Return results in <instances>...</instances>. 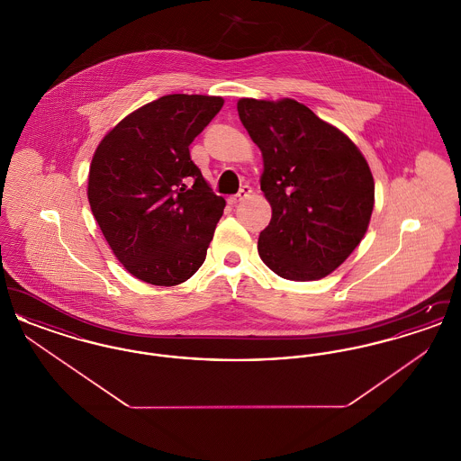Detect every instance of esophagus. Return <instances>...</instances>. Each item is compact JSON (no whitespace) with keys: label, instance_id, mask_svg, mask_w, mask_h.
I'll return each instance as SVG.
<instances>
[{"label":"esophagus","instance_id":"obj_1","mask_svg":"<svg viewBox=\"0 0 461 461\" xmlns=\"http://www.w3.org/2000/svg\"><path fill=\"white\" fill-rule=\"evenodd\" d=\"M250 194H252V188L249 186V185H243L240 188V192L237 194V195H231V197L228 198V203H231V205H237L239 202L241 200H245L247 197H250Z\"/></svg>","mask_w":461,"mask_h":461}]
</instances>
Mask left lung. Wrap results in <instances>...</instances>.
Returning a JSON list of instances; mask_svg holds the SVG:
<instances>
[{
	"instance_id": "8db88e82",
	"label": "left lung",
	"mask_w": 461,
	"mask_h": 461,
	"mask_svg": "<svg viewBox=\"0 0 461 461\" xmlns=\"http://www.w3.org/2000/svg\"><path fill=\"white\" fill-rule=\"evenodd\" d=\"M237 109L263 154L261 190L273 211L259 235V258L286 280L327 276L370 224L375 181L365 155L292 98H240Z\"/></svg>"
}]
</instances>
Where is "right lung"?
<instances>
[{
	"instance_id": "obj_1",
	"label": "right lung",
	"mask_w": 461,
	"mask_h": 461,
	"mask_svg": "<svg viewBox=\"0 0 461 461\" xmlns=\"http://www.w3.org/2000/svg\"><path fill=\"white\" fill-rule=\"evenodd\" d=\"M224 100L166 95L134 110L98 143L91 212L117 261L150 285L186 282L205 261L226 205L190 158V143Z\"/></svg>"
}]
</instances>
